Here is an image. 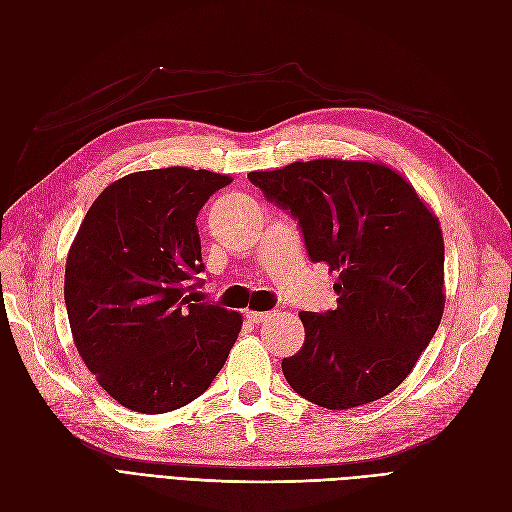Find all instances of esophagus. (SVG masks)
Segmentation results:
<instances>
[{
    "label": "esophagus",
    "mask_w": 512,
    "mask_h": 512,
    "mask_svg": "<svg viewBox=\"0 0 512 512\" xmlns=\"http://www.w3.org/2000/svg\"><path fill=\"white\" fill-rule=\"evenodd\" d=\"M275 314H265V312H247V318H250L252 322H256V324H260V322H267L269 318H273Z\"/></svg>",
    "instance_id": "1"
}]
</instances>
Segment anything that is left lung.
<instances>
[{"label": "left lung", "instance_id": "1", "mask_svg": "<svg viewBox=\"0 0 512 512\" xmlns=\"http://www.w3.org/2000/svg\"><path fill=\"white\" fill-rule=\"evenodd\" d=\"M288 209L314 262L337 273V307L301 312L303 348L282 361L288 384L329 410L395 391L444 314V239L436 213L395 168L318 158L247 175Z\"/></svg>", "mask_w": 512, "mask_h": 512}]
</instances>
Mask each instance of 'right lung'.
<instances>
[{"instance_id": "add662e5", "label": "right lung", "mask_w": 512, "mask_h": 512, "mask_svg": "<svg viewBox=\"0 0 512 512\" xmlns=\"http://www.w3.org/2000/svg\"><path fill=\"white\" fill-rule=\"evenodd\" d=\"M232 177L168 166L108 185L66 260L74 346L123 408L162 414L203 395L243 327L239 312L194 301L205 269L196 215Z\"/></svg>"}]
</instances>
